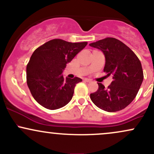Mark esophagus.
I'll use <instances>...</instances> for the list:
<instances>
[{
  "label": "esophagus",
  "instance_id": "esophagus-1",
  "mask_svg": "<svg viewBox=\"0 0 154 154\" xmlns=\"http://www.w3.org/2000/svg\"><path fill=\"white\" fill-rule=\"evenodd\" d=\"M84 81H85V82H91V79H88V78H85V79H84Z\"/></svg>",
  "mask_w": 154,
  "mask_h": 154
}]
</instances>
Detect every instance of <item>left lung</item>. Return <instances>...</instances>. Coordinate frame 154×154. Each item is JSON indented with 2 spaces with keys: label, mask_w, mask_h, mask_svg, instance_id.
Listing matches in <instances>:
<instances>
[{
  "label": "left lung",
  "mask_w": 154,
  "mask_h": 154,
  "mask_svg": "<svg viewBox=\"0 0 154 154\" xmlns=\"http://www.w3.org/2000/svg\"><path fill=\"white\" fill-rule=\"evenodd\" d=\"M89 45L103 52L106 59L103 71L113 78L108 88L98 83V91L91 94V100L99 109L109 112L125 109L135 98L143 80L139 59L130 48L114 38Z\"/></svg>",
  "instance_id": "1"
}]
</instances>
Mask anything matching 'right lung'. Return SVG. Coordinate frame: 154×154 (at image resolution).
<instances>
[{
  "label": "right lung",
  "instance_id": "add662e5",
  "mask_svg": "<svg viewBox=\"0 0 154 154\" xmlns=\"http://www.w3.org/2000/svg\"><path fill=\"white\" fill-rule=\"evenodd\" d=\"M87 44L54 39L33 52L26 66V83L33 98L42 106L55 110L72 100L76 84L82 79H65L62 73L66 63Z\"/></svg>",
  "mask_w": 154,
  "mask_h": 154
}]
</instances>
